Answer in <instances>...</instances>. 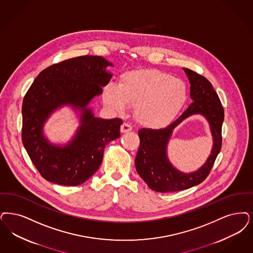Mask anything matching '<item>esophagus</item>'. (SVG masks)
I'll return each instance as SVG.
<instances>
[{
	"label": "esophagus",
	"mask_w": 253,
	"mask_h": 253,
	"mask_svg": "<svg viewBox=\"0 0 253 253\" xmlns=\"http://www.w3.org/2000/svg\"><path fill=\"white\" fill-rule=\"evenodd\" d=\"M131 130H132V127L127 122H124L121 126V131L122 132H127V131H130Z\"/></svg>",
	"instance_id": "obj_1"
}]
</instances>
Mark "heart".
Instances as JSON below:
<instances>
[{
  "label": "heart",
  "instance_id": "obj_1",
  "mask_svg": "<svg viewBox=\"0 0 253 253\" xmlns=\"http://www.w3.org/2000/svg\"><path fill=\"white\" fill-rule=\"evenodd\" d=\"M187 100L184 82L157 70H135L123 73L119 85L103 89V101L122 113L134 106V118L141 125L158 129L169 124Z\"/></svg>",
  "mask_w": 253,
  "mask_h": 253
}]
</instances>
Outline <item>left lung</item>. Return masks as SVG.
<instances>
[{
  "instance_id": "8db88e82",
  "label": "left lung",
  "mask_w": 253,
  "mask_h": 253,
  "mask_svg": "<svg viewBox=\"0 0 253 253\" xmlns=\"http://www.w3.org/2000/svg\"><path fill=\"white\" fill-rule=\"evenodd\" d=\"M190 83L193 102L182 115L164 129L143 128L138 131L139 149L135 157V169L148 186L156 192H174L188 189L203 182L212 169L222 145L224 109L212 84L201 74L183 69ZM196 113L203 115L210 122L212 133L211 154L202 168L191 173H183L169 162L166 148L173 128L188 116Z\"/></svg>"
}]
</instances>
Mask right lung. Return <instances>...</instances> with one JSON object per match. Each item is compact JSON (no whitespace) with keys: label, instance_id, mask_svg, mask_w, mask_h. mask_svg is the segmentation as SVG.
I'll return each instance as SVG.
<instances>
[{"label":"right lung","instance_id":"add662e5","mask_svg":"<svg viewBox=\"0 0 253 253\" xmlns=\"http://www.w3.org/2000/svg\"><path fill=\"white\" fill-rule=\"evenodd\" d=\"M109 61L84 55L51 65L35 79L22 102L21 139L29 157L48 182L75 186L88 180L101 166L105 146L121 136V119L95 118L87 107L112 78ZM79 110L82 124L65 146L51 144L42 134L43 123L56 109Z\"/></svg>","mask_w":253,"mask_h":253}]
</instances>
